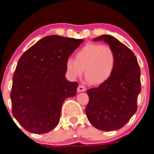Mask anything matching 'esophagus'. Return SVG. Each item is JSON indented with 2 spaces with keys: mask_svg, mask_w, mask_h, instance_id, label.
<instances>
[{
  "mask_svg": "<svg viewBox=\"0 0 154 154\" xmlns=\"http://www.w3.org/2000/svg\"><path fill=\"white\" fill-rule=\"evenodd\" d=\"M86 90V88L83 85H79L77 88V92H85Z\"/></svg>",
  "mask_w": 154,
  "mask_h": 154,
  "instance_id": "1",
  "label": "esophagus"
}]
</instances>
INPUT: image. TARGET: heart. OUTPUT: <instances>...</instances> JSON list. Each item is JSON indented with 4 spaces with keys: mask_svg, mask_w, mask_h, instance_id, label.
<instances>
[{
    "mask_svg": "<svg viewBox=\"0 0 154 154\" xmlns=\"http://www.w3.org/2000/svg\"><path fill=\"white\" fill-rule=\"evenodd\" d=\"M116 65V55L110 46L90 43L75 53V60H67L66 70L72 79L82 76L85 70L88 82L92 85H100L111 77Z\"/></svg>",
    "mask_w": 154,
    "mask_h": 154,
    "instance_id": "heart-1",
    "label": "heart"
}]
</instances>
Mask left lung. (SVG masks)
<instances>
[{"label": "left lung", "mask_w": 154, "mask_h": 154, "mask_svg": "<svg viewBox=\"0 0 154 154\" xmlns=\"http://www.w3.org/2000/svg\"><path fill=\"white\" fill-rule=\"evenodd\" d=\"M93 40L104 41L113 49L116 65L106 82L87 91L85 113L96 128L112 131L124 126L137 110L141 90L140 66L131 49L113 36L101 35Z\"/></svg>", "instance_id": "left-lung-1"}]
</instances>
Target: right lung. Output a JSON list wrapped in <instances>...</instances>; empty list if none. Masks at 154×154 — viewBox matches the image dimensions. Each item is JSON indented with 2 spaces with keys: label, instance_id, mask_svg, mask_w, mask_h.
<instances>
[{
  "label": "right lung",
  "instance_id": "right-lung-1",
  "mask_svg": "<svg viewBox=\"0 0 154 154\" xmlns=\"http://www.w3.org/2000/svg\"><path fill=\"white\" fill-rule=\"evenodd\" d=\"M82 39L49 35L20 57L10 94L12 113L28 132L44 134L57 126L62 103L76 95L77 82L66 79V62Z\"/></svg>",
  "mask_w": 154,
  "mask_h": 154
}]
</instances>
